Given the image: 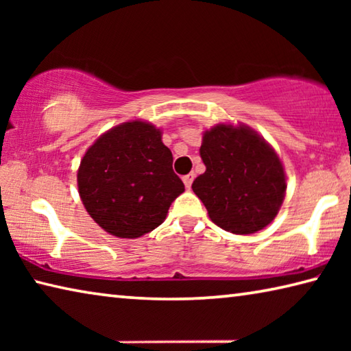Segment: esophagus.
I'll use <instances>...</instances> for the list:
<instances>
[{"instance_id": "esophagus-1", "label": "esophagus", "mask_w": 351, "mask_h": 351, "mask_svg": "<svg viewBox=\"0 0 351 351\" xmlns=\"http://www.w3.org/2000/svg\"><path fill=\"white\" fill-rule=\"evenodd\" d=\"M193 178H195V175H193V173H189V175H186V176H182V181H184V184H186V187H187V189L192 187Z\"/></svg>"}]
</instances>
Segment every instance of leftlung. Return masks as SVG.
<instances>
[{
  "mask_svg": "<svg viewBox=\"0 0 351 351\" xmlns=\"http://www.w3.org/2000/svg\"><path fill=\"white\" fill-rule=\"evenodd\" d=\"M199 154L206 171L192 189L213 223L249 235L276 218L287 178L278 154L257 132L241 123H218L203 134Z\"/></svg>",
  "mask_w": 351,
  "mask_h": 351,
  "instance_id": "left-lung-1",
  "label": "left lung"
}]
</instances>
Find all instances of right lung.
<instances>
[{"mask_svg":"<svg viewBox=\"0 0 351 351\" xmlns=\"http://www.w3.org/2000/svg\"><path fill=\"white\" fill-rule=\"evenodd\" d=\"M161 136L148 122H123L100 136L82 158L80 199L105 232L119 239L152 232L184 192Z\"/></svg>","mask_w":351,"mask_h":351,"instance_id":"1","label":"right lung"}]
</instances>
